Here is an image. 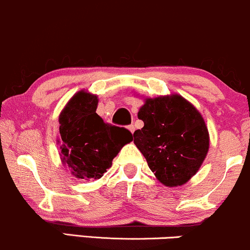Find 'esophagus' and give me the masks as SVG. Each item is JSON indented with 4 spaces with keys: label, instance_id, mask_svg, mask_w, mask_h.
<instances>
[{
    "label": "esophagus",
    "instance_id": "34e87169",
    "mask_svg": "<svg viewBox=\"0 0 250 250\" xmlns=\"http://www.w3.org/2000/svg\"><path fill=\"white\" fill-rule=\"evenodd\" d=\"M128 130L130 131L131 134H134V131H135V127H134V125H128Z\"/></svg>",
    "mask_w": 250,
    "mask_h": 250
}]
</instances>
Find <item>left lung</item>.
<instances>
[{"instance_id":"left-lung-1","label":"left lung","mask_w":250,"mask_h":250,"mask_svg":"<svg viewBox=\"0 0 250 250\" xmlns=\"http://www.w3.org/2000/svg\"><path fill=\"white\" fill-rule=\"evenodd\" d=\"M138 119L144 127L134 133V143L150 170L165 186L190 180L206 158L209 135L197 108L178 94L146 99Z\"/></svg>"}]
</instances>
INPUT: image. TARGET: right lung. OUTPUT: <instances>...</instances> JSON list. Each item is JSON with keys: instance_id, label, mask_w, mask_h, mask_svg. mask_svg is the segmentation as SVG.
<instances>
[{"instance_id": "right-lung-1", "label": "right lung", "mask_w": 250, "mask_h": 250, "mask_svg": "<svg viewBox=\"0 0 250 250\" xmlns=\"http://www.w3.org/2000/svg\"><path fill=\"white\" fill-rule=\"evenodd\" d=\"M98 96L80 91L59 115L60 156L72 174L80 179H99L123 146L133 141L125 128L104 122L96 114Z\"/></svg>"}]
</instances>
